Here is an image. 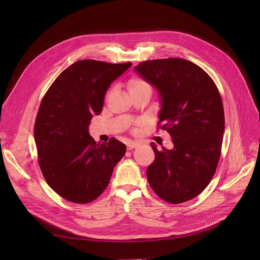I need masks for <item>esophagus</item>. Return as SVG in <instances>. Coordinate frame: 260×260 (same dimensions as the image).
Listing matches in <instances>:
<instances>
[{
	"instance_id": "1",
	"label": "esophagus",
	"mask_w": 260,
	"mask_h": 260,
	"mask_svg": "<svg viewBox=\"0 0 260 260\" xmlns=\"http://www.w3.org/2000/svg\"><path fill=\"white\" fill-rule=\"evenodd\" d=\"M140 145V143L139 142H137V141H131V142H128L127 143V150H132V149H135L136 147H138Z\"/></svg>"
}]
</instances>
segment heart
I'll list each match as a JSON object with an SVG mask.
<instances>
[{"instance_id": "1", "label": "heart", "mask_w": 260, "mask_h": 260, "mask_svg": "<svg viewBox=\"0 0 260 260\" xmlns=\"http://www.w3.org/2000/svg\"><path fill=\"white\" fill-rule=\"evenodd\" d=\"M127 89L129 94L139 93L142 91H151L149 83L140 77H132L127 82Z\"/></svg>"}]
</instances>
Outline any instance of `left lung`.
<instances>
[{
    "label": "left lung",
    "mask_w": 260,
    "mask_h": 260,
    "mask_svg": "<svg viewBox=\"0 0 260 260\" xmlns=\"http://www.w3.org/2000/svg\"><path fill=\"white\" fill-rule=\"evenodd\" d=\"M138 75L159 94V121L174 144L157 149L146 174L164 201L181 204L198 197L213 178L221 153L224 111L217 86L196 63L183 58L147 60L135 67Z\"/></svg>",
    "instance_id": "1"
}]
</instances>
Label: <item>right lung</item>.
Segmentation results:
<instances>
[{"instance_id":"add662e5","label":"right lung","mask_w":260,"mask_h":260,"mask_svg":"<svg viewBox=\"0 0 260 260\" xmlns=\"http://www.w3.org/2000/svg\"><path fill=\"white\" fill-rule=\"evenodd\" d=\"M131 66L78 60L59 74L40 104L34 127L39 166L49 186L72 203L100 197L125 154L124 144L115 138L96 143L88 127L111 83Z\"/></svg>"}]
</instances>
